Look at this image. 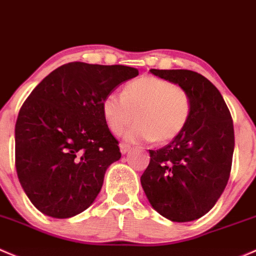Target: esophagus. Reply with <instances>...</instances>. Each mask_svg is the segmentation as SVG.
Segmentation results:
<instances>
[{
  "instance_id": "obj_1",
  "label": "esophagus",
  "mask_w": 256,
  "mask_h": 256,
  "mask_svg": "<svg viewBox=\"0 0 256 256\" xmlns=\"http://www.w3.org/2000/svg\"><path fill=\"white\" fill-rule=\"evenodd\" d=\"M119 147H120V152L122 153V154L128 153V150H130V148H131V147L128 146V144H120Z\"/></svg>"
}]
</instances>
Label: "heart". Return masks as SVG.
<instances>
[{
	"mask_svg": "<svg viewBox=\"0 0 256 256\" xmlns=\"http://www.w3.org/2000/svg\"><path fill=\"white\" fill-rule=\"evenodd\" d=\"M192 104L189 93L180 86L153 76H142L124 87L122 96L110 93L102 102V114L112 134H125L131 142H168L178 137L189 124Z\"/></svg>",
	"mask_w": 256,
	"mask_h": 256,
	"instance_id": "b5f03b06",
	"label": "heart"
}]
</instances>
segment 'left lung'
I'll return each instance as SVG.
<instances>
[{
  "label": "left lung",
  "instance_id": "1",
  "mask_svg": "<svg viewBox=\"0 0 256 256\" xmlns=\"http://www.w3.org/2000/svg\"><path fill=\"white\" fill-rule=\"evenodd\" d=\"M189 93L192 118L170 144L150 150L141 185L150 206L173 222L206 214L222 195L232 168L234 128L220 90L190 70H150Z\"/></svg>",
  "mask_w": 256,
  "mask_h": 256
}]
</instances>
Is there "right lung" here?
Segmentation results:
<instances>
[{"label": "right lung", "instance_id": "obj_1", "mask_svg": "<svg viewBox=\"0 0 256 256\" xmlns=\"http://www.w3.org/2000/svg\"><path fill=\"white\" fill-rule=\"evenodd\" d=\"M137 74L122 64L70 62L48 74L24 102L14 130L16 169L40 212L70 218L92 205L108 166L121 157L102 102Z\"/></svg>", "mask_w": 256, "mask_h": 256}]
</instances>
